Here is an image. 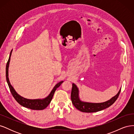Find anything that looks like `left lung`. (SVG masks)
<instances>
[{"label": "left lung", "mask_w": 134, "mask_h": 134, "mask_svg": "<svg viewBox=\"0 0 134 134\" xmlns=\"http://www.w3.org/2000/svg\"><path fill=\"white\" fill-rule=\"evenodd\" d=\"M72 90L71 92V102L74 107L78 110L83 112H96L99 111H102L106 109L115 103L116 99L118 98L120 94L121 88L119 91L118 93L113 97L112 98L102 103H90L83 102L79 98V90L76 85L74 83L72 84Z\"/></svg>", "instance_id": "1"}]
</instances>
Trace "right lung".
<instances>
[{
  "instance_id": "obj_1",
  "label": "right lung",
  "mask_w": 134,
  "mask_h": 134,
  "mask_svg": "<svg viewBox=\"0 0 134 134\" xmlns=\"http://www.w3.org/2000/svg\"><path fill=\"white\" fill-rule=\"evenodd\" d=\"M12 50L10 51L9 58L8 60V62L6 65V79L12 96H13L14 99L19 104H20L21 106L25 107L31 109H34V110H42V109L46 108L48 106V105L51 102L56 89L60 86V85L63 83V81H62V82H60L58 84H56L54 87V88L52 89V90L50 92L49 95L47 97H46V98H44V99H29L22 97L16 92L13 87L12 86L8 78V68L10 60V56L12 55Z\"/></svg>"
}]
</instances>
